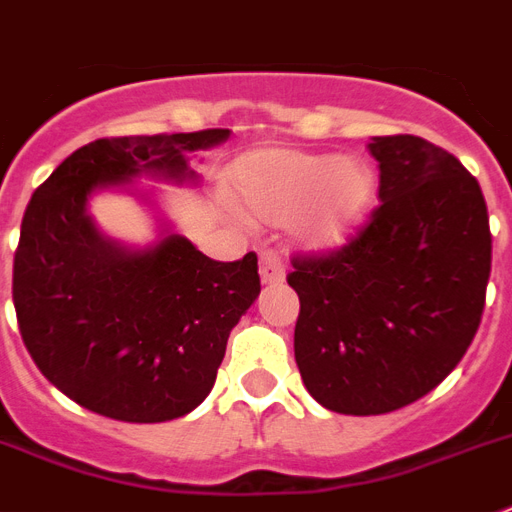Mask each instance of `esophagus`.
<instances>
[{
	"mask_svg": "<svg viewBox=\"0 0 512 512\" xmlns=\"http://www.w3.org/2000/svg\"><path fill=\"white\" fill-rule=\"evenodd\" d=\"M259 274L264 285H277V282L285 280V266H282L280 256L277 253H261L259 261Z\"/></svg>",
	"mask_w": 512,
	"mask_h": 512,
	"instance_id": "34e87169",
	"label": "esophagus"
}]
</instances>
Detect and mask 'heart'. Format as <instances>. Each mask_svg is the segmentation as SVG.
<instances>
[{"instance_id": "obj_1", "label": "heart", "mask_w": 512, "mask_h": 512, "mask_svg": "<svg viewBox=\"0 0 512 512\" xmlns=\"http://www.w3.org/2000/svg\"><path fill=\"white\" fill-rule=\"evenodd\" d=\"M232 193L248 217L282 225L298 217L303 246L327 251L345 243L377 196V175L353 156L261 149L232 170Z\"/></svg>"}]
</instances>
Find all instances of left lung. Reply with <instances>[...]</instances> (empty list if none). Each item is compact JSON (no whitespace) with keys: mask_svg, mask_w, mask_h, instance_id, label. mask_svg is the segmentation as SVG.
Instances as JSON below:
<instances>
[{"mask_svg":"<svg viewBox=\"0 0 512 512\" xmlns=\"http://www.w3.org/2000/svg\"><path fill=\"white\" fill-rule=\"evenodd\" d=\"M379 206L353 243L295 259V363L319 405L398 411L466 356L484 311L492 235L476 177L418 135H377Z\"/></svg>","mask_w":512,"mask_h":512,"instance_id":"1","label":"left lung"}]
</instances>
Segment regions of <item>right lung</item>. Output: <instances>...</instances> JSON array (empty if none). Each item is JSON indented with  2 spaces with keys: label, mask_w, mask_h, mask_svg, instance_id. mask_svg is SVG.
<instances>
[{
  "label": "right lung",
  "mask_w": 512,
  "mask_h": 512,
  "mask_svg": "<svg viewBox=\"0 0 512 512\" xmlns=\"http://www.w3.org/2000/svg\"><path fill=\"white\" fill-rule=\"evenodd\" d=\"M230 130L101 138L36 188L20 227L12 301L25 348L70 400L117 421L159 424L196 411L214 387L227 337L259 298L256 253L214 261L177 235L159 190L198 185L190 156ZM117 189L150 206L146 247L109 239L87 206Z\"/></svg>",
  "instance_id": "right-lung-1"
}]
</instances>
